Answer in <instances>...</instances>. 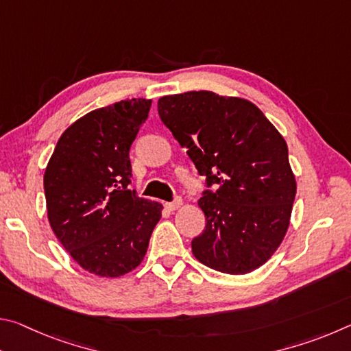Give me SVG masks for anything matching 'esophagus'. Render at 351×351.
<instances>
[{"label": "esophagus", "mask_w": 351, "mask_h": 351, "mask_svg": "<svg viewBox=\"0 0 351 351\" xmlns=\"http://www.w3.org/2000/svg\"><path fill=\"white\" fill-rule=\"evenodd\" d=\"M181 204H182V201H181L180 197H176L173 201H169V203H165V206H167V209H170V210L178 209V207H180Z\"/></svg>", "instance_id": "34e87169"}]
</instances>
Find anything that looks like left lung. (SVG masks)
Returning a JSON list of instances; mask_svg holds the SVG:
<instances>
[{
    "label": "left lung",
    "instance_id": "left-lung-1",
    "mask_svg": "<svg viewBox=\"0 0 351 351\" xmlns=\"http://www.w3.org/2000/svg\"><path fill=\"white\" fill-rule=\"evenodd\" d=\"M158 112L186 148L206 190V229L192 240L201 263L246 274L268 261L287 234L295 197L287 142L257 106L189 91L158 100Z\"/></svg>",
    "mask_w": 351,
    "mask_h": 351
}]
</instances>
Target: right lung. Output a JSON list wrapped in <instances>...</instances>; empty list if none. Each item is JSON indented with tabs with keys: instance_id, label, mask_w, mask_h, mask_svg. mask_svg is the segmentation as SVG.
<instances>
[{
	"instance_id": "obj_1",
	"label": "right lung",
	"mask_w": 351,
	"mask_h": 351,
	"mask_svg": "<svg viewBox=\"0 0 351 351\" xmlns=\"http://www.w3.org/2000/svg\"><path fill=\"white\" fill-rule=\"evenodd\" d=\"M150 106L152 100L127 99L88 112L62 134L45 171L51 228L96 276L134 269L161 218V204L130 190V148Z\"/></svg>"
}]
</instances>
